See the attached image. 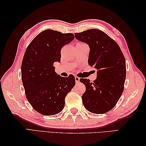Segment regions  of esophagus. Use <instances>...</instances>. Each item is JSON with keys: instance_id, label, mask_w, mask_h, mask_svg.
Returning <instances> with one entry per match:
<instances>
[{"instance_id": "34e87169", "label": "esophagus", "mask_w": 146, "mask_h": 146, "mask_svg": "<svg viewBox=\"0 0 146 146\" xmlns=\"http://www.w3.org/2000/svg\"><path fill=\"white\" fill-rule=\"evenodd\" d=\"M75 81H76V83H79V82H80V78H79V77H78V76H75Z\"/></svg>"}]
</instances>
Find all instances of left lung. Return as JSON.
<instances>
[{
	"mask_svg": "<svg viewBox=\"0 0 146 146\" xmlns=\"http://www.w3.org/2000/svg\"><path fill=\"white\" fill-rule=\"evenodd\" d=\"M75 36L88 45V64L97 70V78L93 83L88 79L80 80L86 87L82 97L83 105L92 113H105L115 107L123 93L125 58L117 42L100 30L88 29Z\"/></svg>",
	"mask_w": 146,
	"mask_h": 146,
	"instance_id": "8db88e82",
	"label": "left lung"
}]
</instances>
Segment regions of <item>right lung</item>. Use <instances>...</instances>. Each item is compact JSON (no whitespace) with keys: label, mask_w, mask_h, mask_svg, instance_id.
I'll list each match as a JSON object with an SVG mask.
<instances>
[{"label":"right lung","mask_w":146,"mask_h":146,"mask_svg":"<svg viewBox=\"0 0 146 146\" xmlns=\"http://www.w3.org/2000/svg\"><path fill=\"white\" fill-rule=\"evenodd\" d=\"M74 39L72 33L46 29L33 40L24 53L21 75L26 98L44 115L63 110L65 97L75 85V76L62 77L53 66L54 62H60L62 47Z\"/></svg>","instance_id":"right-lung-1"}]
</instances>
